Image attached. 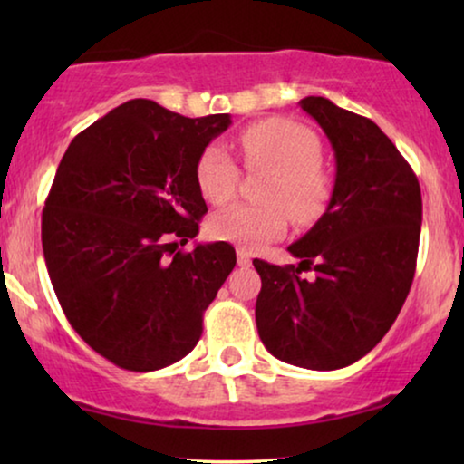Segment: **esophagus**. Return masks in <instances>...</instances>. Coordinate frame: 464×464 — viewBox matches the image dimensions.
<instances>
[{"mask_svg": "<svg viewBox=\"0 0 464 464\" xmlns=\"http://www.w3.org/2000/svg\"><path fill=\"white\" fill-rule=\"evenodd\" d=\"M237 262L238 266H249L251 264V253L245 246H237Z\"/></svg>", "mask_w": 464, "mask_h": 464, "instance_id": "1", "label": "esophagus"}]
</instances>
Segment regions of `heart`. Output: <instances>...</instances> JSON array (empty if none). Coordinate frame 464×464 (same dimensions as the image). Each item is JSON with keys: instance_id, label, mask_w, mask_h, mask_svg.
Instances as JSON below:
<instances>
[{"instance_id": "heart-1", "label": "heart", "mask_w": 464, "mask_h": 464, "mask_svg": "<svg viewBox=\"0 0 464 464\" xmlns=\"http://www.w3.org/2000/svg\"><path fill=\"white\" fill-rule=\"evenodd\" d=\"M245 160L253 170H268L262 205H232L211 218L213 237L257 246L285 234L291 218L300 224L323 211L332 181L321 167V141L306 126L289 120H266L240 135ZM240 170L221 145H208L196 164L202 196L224 205L237 194Z\"/></svg>"}]
</instances>
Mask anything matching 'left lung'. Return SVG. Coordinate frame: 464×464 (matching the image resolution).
Wrapping results in <instances>:
<instances>
[{"mask_svg": "<svg viewBox=\"0 0 464 464\" xmlns=\"http://www.w3.org/2000/svg\"><path fill=\"white\" fill-rule=\"evenodd\" d=\"M300 107L332 143L334 192L321 219L287 246L300 264L253 259L262 276L256 323L276 359L327 372L365 357L395 323L414 281L422 196L414 170L370 118L325 97Z\"/></svg>", "mask_w": 464, "mask_h": 464, "instance_id": "1", "label": "left lung"}]
</instances>
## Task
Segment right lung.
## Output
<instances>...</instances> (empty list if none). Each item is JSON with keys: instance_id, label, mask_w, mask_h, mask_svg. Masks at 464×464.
Wrapping results in <instances>:
<instances>
[{"instance_id": "right-lung-1", "label": "right lung", "mask_w": 464, "mask_h": 464, "mask_svg": "<svg viewBox=\"0 0 464 464\" xmlns=\"http://www.w3.org/2000/svg\"><path fill=\"white\" fill-rule=\"evenodd\" d=\"M230 124L132 99L82 130L56 169L42 213L50 281L80 338L118 367L186 357L237 264L227 243L175 251L207 213L198 158Z\"/></svg>"}]
</instances>
